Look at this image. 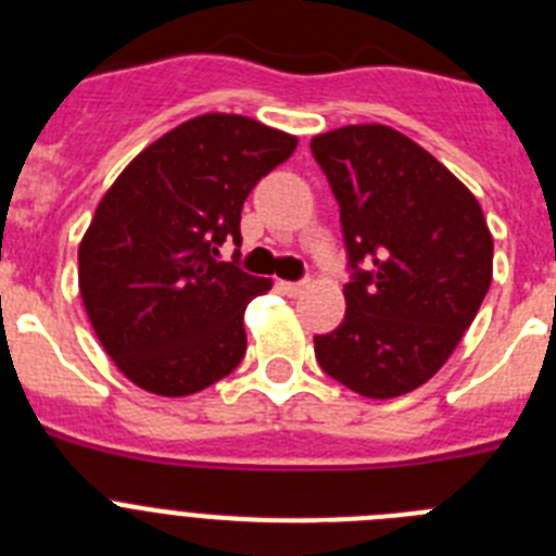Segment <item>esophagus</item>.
<instances>
[{"instance_id":"34e87169","label":"esophagus","mask_w":556,"mask_h":556,"mask_svg":"<svg viewBox=\"0 0 556 556\" xmlns=\"http://www.w3.org/2000/svg\"><path fill=\"white\" fill-rule=\"evenodd\" d=\"M281 289L287 294H292V298H298L303 289H308V281H287V283H281Z\"/></svg>"}]
</instances>
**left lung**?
Segmentation results:
<instances>
[{
	"label": "left lung",
	"instance_id": "8db88e82",
	"mask_svg": "<svg viewBox=\"0 0 556 556\" xmlns=\"http://www.w3.org/2000/svg\"><path fill=\"white\" fill-rule=\"evenodd\" d=\"M312 152L353 269L345 320L314 337V356L358 395H406L448 362L488 294V219L468 186L387 125L320 132Z\"/></svg>",
	"mask_w": 556,
	"mask_h": 556
}]
</instances>
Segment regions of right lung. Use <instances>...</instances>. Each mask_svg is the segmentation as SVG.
<instances>
[{
	"instance_id": "right-lung-1",
	"label": "right lung",
	"mask_w": 556,
	"mask_h": 556,
	"mask_svg": "<svg viewBox=\"0 0 556 556\" xmlns=\"http://www.w3.org/2000/svg\"><path fill=\"white\" fill-rule=\"evenodd\" d=\"M294 147L239 113H203L144 147L105 191L77 278L97 339L132 384L184 397L239 367L244 308L273 283L219 262V248L242 244L244 200Z\"/></svg>"
}]
</instances>
